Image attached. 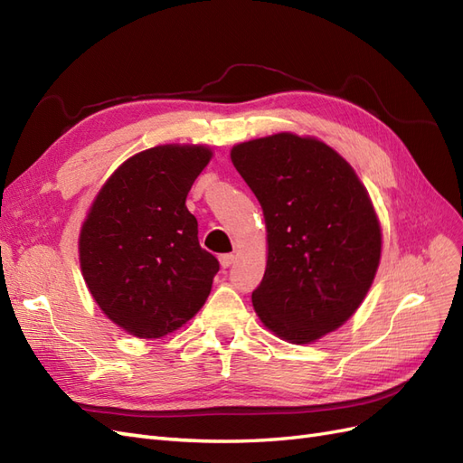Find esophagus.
Returning <instances> with one entry per match:
<instances>
[{
    "label": "esophagus",
    "instance_id": "34e87169",
    "mask_svg": "<svg viewBox=\"0 0 463 463\" xmlns=\"http://www.w3.org/2000/svg\"><path fill=\"white\" fill-rule=\"evenodd\" d=\"M233 255L232 253H226V255H220V264H222V269H230L232 266V262H233Z\"/></svg>",
    "mask_w": 463,
    "mask_h": 463
}]
</instances>
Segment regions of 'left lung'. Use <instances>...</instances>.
I'll use <instances>...</instances> for the list:
<instances>
[{"instance_id": "1", "label": "left lung", "mask_w": 463, "mask_h": 463, "mask_svg": "<svg viewBox=\"0 0 463 463\" xmlns=\"http://www.w3.org/2000/svg\"><path fill=\"white\" fill-rule=\"evenodd\" d=\"M266 222L269 260L253 307L266 328L309 344L340 328L365 299L381 260V223L338 152L278 133L232 148Z\"/></svg>"}]
</instances>
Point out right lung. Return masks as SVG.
Returning a JSON list of instances; mask_svg holds the SVG:
<instances>
[{"mask_svg":"<svg viewBox=\"0 0 463 463\" xmlns=\"http://www.w3.org/2000/svg\"><path fill=\"white\" fill-rule=\"evenodd\" d=\"M213 158L201 145H164L123 162L82 223L79 259L104 315L137 338H160L204 305L220 262L199 245L185 199Z\"/></svg>","mask_w":463,"mask_h":463,"instance_id":"right-lung-1","label":"right lung"}]
</instances>
